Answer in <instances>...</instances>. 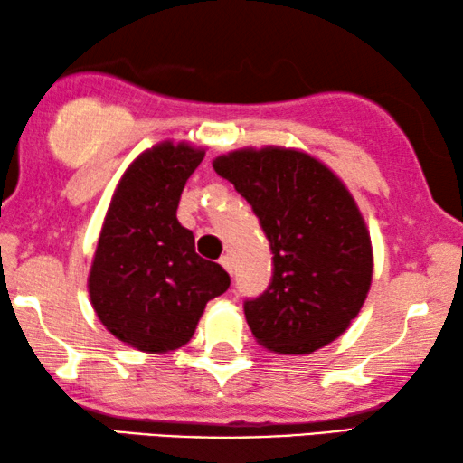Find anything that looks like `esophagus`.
Instances as JSON below:
<instances>
[{
  "mask_svg": "<svg viewBox=\"0 0 463 463\" xmlns=\"http://www.w3.org/2000/svg\"><path fill=\"white\" fill-rule=\"evenodd\" d=\"M221 268H223L225 271H227V274H230V276H233V263H232V257H221Z\"/></svg>",
  "mask_w": 463,
  "mask_h": 463,
  "instance_id": "obj_1",
  "label": "esophagus"
}]
</instances>
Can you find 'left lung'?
Segmentation results:
<instances>
[{
	"mask_svg": "<svg viewBox=\"0 0 463 463\" xmlns=\"http://www.w3.org/2000/svg\"><path fill=\"white\" fill-rule=\"evenodd\" d=\"M252 206L269 240L274 276L244 301L255 339L288 356L331 344L369 295L373 246L356 200L326 164L299 149H236L213 160Z\"/></svg>",
	"mask_w": 463,
	"mask_h": 463,
	"instance_id": "left-lung-1",
	"label": "left lung"
}]
</instances>
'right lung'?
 I'll list each match as a JSON object with an SVG mask.
<instances>
[{"label":"right lung","instance_id":"right-lung-1","mask_svg":"<svg viewBox=\"0 0 463 463\" xmlns=\"http://www.w3.org/2000/svg\"><path fill=\"white\" fill-rule=\"evenodd\" d=\"M204 154L185 141L154 145L126 168L107 208L88 293L107 331L141 352L179 350L206 303L230 288V274L195 252L176 219Z\"/></svg>","mask_w":463,"mask_h":463}]
</instances>
